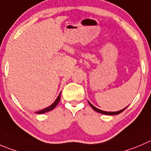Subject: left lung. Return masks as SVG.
<instances>
[{"label":"left lung","instance_id":"obj_1","mask_svg":"<svg viewBox=\"0 0 151 151\" xmlns=\"http://www.w3.org/2000/svg\"><path fill=\"white\" fill-rule=\"evenodd\" d=\"M88 103H89V105H91V108H93L95 111H96V112H98V113H100V114H105V115H117V114H120V113H122V111H123L124 110H125V108L128 107V106L125 107V108L120 110V111H114V112H110V111H102V110H100V109H98L97 108H96L95 106H93V105H92L90 102H88Z\"/></svg>","mask_w":151,"mask_h":151}]
</instances>
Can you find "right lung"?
Masks as SVG:
<instances>
[{
	"instance_id": "obj_1",
	"label": "right lung",
	"mask_w": 151,
	"mask_h": 151,
	"mask_svg": "<svg viewBox=\"0 0 151 151\" xmlns=\"http://www.w3.org/2000/svg\"><path fill=\"white\" fill-rule=\"evenodd\" d=\"M60 95H61V92L59 93V95H58V96L57 97V99H55V101L52 104V105H49V106L47 107V108H44V109H42V110H40V111H36L35 113L38 114H44V113H46V112H49V111H52V110H53L54 108L57 106V105H58V104L59 103L60 100Z\"/></svg>"
}]
</instances>
